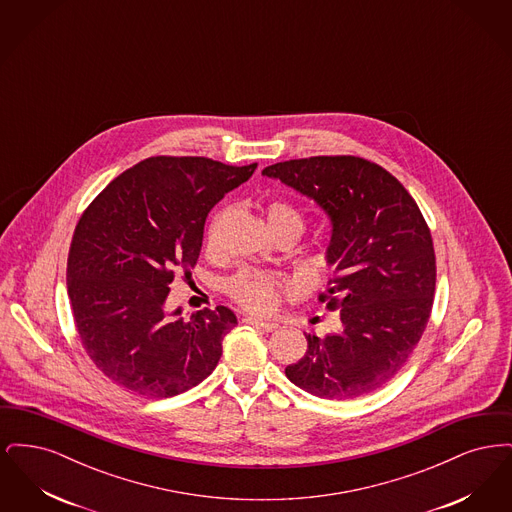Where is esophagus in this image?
<instances>
[{
	"mask_svg": "<svg viewBox=\"0 0 512 512\" xmlns=\"http://www.w3.org/2000/svg\"><path fill=\"white\" fill-rule=\"evenodd\" d=\"M244 322L245 324H249V326H255V328L263 330V332H272V330L278 328L276 322H268V320H263V318L247 317L244 318Z\"/></svg>",
	"mask_w": 512,
	"mask_h": 512,
	"instance_id": "esophagus-1",
	"label": "esophagus"
}]
</instances>
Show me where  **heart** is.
<instances>
[{"mask_svg":"<svg viewBox=\"0 0 512 512\" xmlns=\"http://www.w3.org/2000/svg\"><path fill=\"white\" fill-rule=\"evenodd\" d=\"M267 219L270 230L284 224H293L303 232V217L288 201H270L267 207ZM215 238H217V222L213 220L207 232L209 247L215 245ZM280 286H282L280 276L267 274L261 270H242L228 280L226 292L247 311L267 313L276 301V290Z\"/></svg>","mask_w":512,"mask_h":512,"instance_id":"obj_1","label":"heart"}]
</instances>
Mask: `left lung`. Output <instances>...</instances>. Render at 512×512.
Wrapping results in <instances>:
<instances>
[{
  "label": "left lung",
  "mask_w": 512,
  "mask_h": 512,
  "mask_svg": "<svg viewBox=\"0 0 512 512\" xmlns=\"http://www.w3.org/2000/svg\"><path fill=\"white\" fill-rule=\"evenodd\" d=\"M265 176L307 195L330 219L320 301L340 309V330L305 334L307 353L286 376L322 399H355L403 368L432 313L436 255L430 228L403 184L361 157H309Z\"/></svg>",
  "instance_id": "left-lung-1"
}]
</instances>
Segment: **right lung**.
<instances>
[{
  "label": "right lung",
  "mask_w": 512,
  "mask_h": 512,
  "mask_svg": "<svg viewBox=\"0 0 512 512\" xmlns=\"http://www.w3.org/2000/svg\"><path fill=\"white\" fill-rule=\"evenodd\" d=\"M255 169L149 157L117 176L78 220L67 292L82 345L113 384L163 399L192 390L219 365L236 315L219 305L182 318L165 303L174 270L197 263L209 211Z\"/></svg>",
  "instance_id": "obj_1"
}]
</instances>
